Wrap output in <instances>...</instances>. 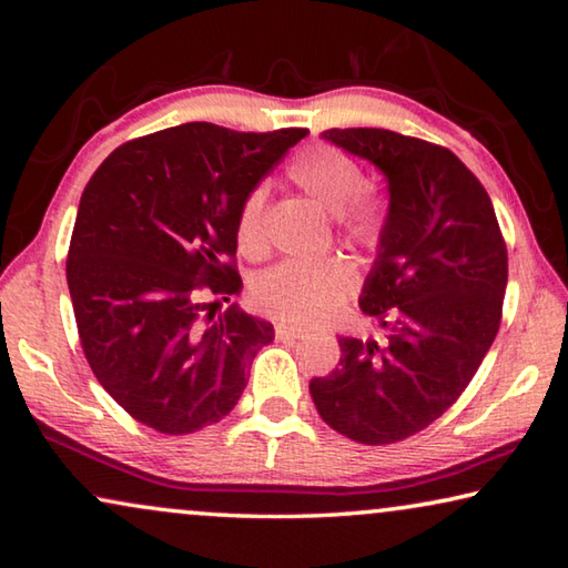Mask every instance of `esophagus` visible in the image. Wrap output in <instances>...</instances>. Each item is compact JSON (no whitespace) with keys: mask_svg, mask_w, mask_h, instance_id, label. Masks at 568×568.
Masks as SVG:
<instances>
[{"mask_svg":"<svg viewBox=\"0 0 568 568\" xmlns=\"http://www.w3.org/2000/svg\"><path fill=\"white\" fill-rule=\"evenodd\" d=\"M275 338L277 341H303V338H307V333L301 331V328H291V325L277 323L275 325Z\"/></svg>","mask_w":568,"mask_h":568,"instance_id":"esophagus-1","label":"esophagus"}]
</instances>
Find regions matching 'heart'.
Segmentation results:
<instances>
[{
	"label": "heart",
	"mask_w": 568,
	"mask_h": 568,
	"mask_svg": "<svg viewBox=\"0 0 568 568\" xmlns=\"http://www.w3.org/2000/svg\"><path fill=\"white\" fill-rule=\"evenodd\" d=\"M287 178L335 217L343 240L365 250L381 245L388 230L390 207L381 190L365 185L363 168L348 152L333 145H311L297 152L287 165ZM265 192L250 190L237 207L235 240L245 257H261L265 250ZM355 287V271L343 257L301 263L287 261L257 275L255 303L293 325H318L328 321L348 301Z\"/></svg>",
	"instance_id": "heart-1"
}]
</instances>
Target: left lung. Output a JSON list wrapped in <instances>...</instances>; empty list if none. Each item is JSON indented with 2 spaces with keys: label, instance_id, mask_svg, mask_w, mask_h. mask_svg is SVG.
<instances>
[{
  "label": "left lung",
  "instance_id": "8db88e82",
  "mask_svg": "<svg viewBox=\"0 0 568 568\" xmlns=\"http://www.w3.org/2000/svg\"><path fill=\"white\" fill-rule=\"evenodd\" d=\"M325 140L388 180L390 220L361 307L383 341L341 338V365L311 381L333 430L386 446L454 406L501 325L508 253L491 197L448 148L378 128Z\"/></svg>",
  "mask_w": 568,
  "mask_h": 568
}]
</instances>
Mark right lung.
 I'll return each mask as SVG.
<instances>
[{"label": "right lung", "mask_w": 568, "mask_h": 568, "mask_svg": "<svg viewBox=\"0 0 568 568\" xmlns=\"http://www.w3.org/2000/svg\"><path fill=\"white\" fill-rule=\"evenodd\" d=\"M303 128L235 132L210 122L124 142L77 210L67 285L94 378L168 436L225 418L273 325L220 301L240 291L235 217ZM215 296L213 304H207Z\"/></svg>", "instance_id": "obj_1"}]
</instances>
